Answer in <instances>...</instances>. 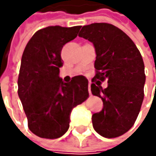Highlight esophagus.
Listing matches in <instances>:
<instances>
[{"label": "esophagus", "mask_w": 156, "mask_h": 156, "mask_svg": "<svg viewBox=\"0 0 156 156\" xmlns=\"http://www.w3.org/2000/svg\"><path fill=\"white\" fill-rule=\"evenodd\" d=\"M88 90H89V94H92V92H91V81H89V85H88Z\"/></svg>", "instance_id": "34e87169"}]
</instances>
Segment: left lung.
<instances>
[{
	"label": "left lung",
	"instance_id": "1",
	"mask_svg": "<svg viewBox=\"0 0 156 156\" xmlns=\"http://www.w3.org/2000/svg\"><path fill=\"white\" fill-rule=\"evenodd\" d=\"M79 36L92 42L96 53V74L91 91L102 99L103 108L93 114V126L102 136H120L134 125L143 102L145 72L141 54L131 38L112 24L83 26ZM105 79L108 87L103 89L101 81Z\"/></svg>",
	"mask_w": 156,
	"mask_h": 156
}]
</instances>
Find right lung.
Masks as SVG:
<instances>
[{"label":"right lung","mask_w":156,"mask_h":156,"mask_svg":"<svg viewBox=\"0 0 156 156\" xmlns=\"http://www.w3.org/2000/svg\"><path fill=\"white\" fill-rule=\"evenodd\" d=\"M81 26H49L37 31L23 51L17 94L28 127L43 139H58L69 128L72 109L88 96V80L74 76L64 83L59 76L62 47L75 39Z\"/></svg>","instance_id":"add662e5"}]
</instances>
